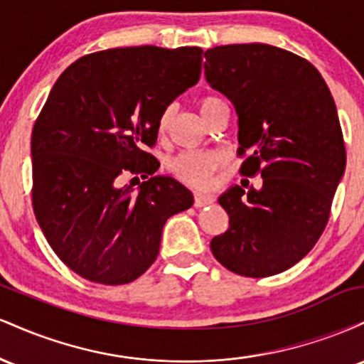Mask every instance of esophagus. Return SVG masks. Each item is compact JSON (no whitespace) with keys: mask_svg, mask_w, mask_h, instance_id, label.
Returning <instances> with one entry per match:
<instances>
[{"mask_svg":"<svg viewBox=\"0 0 364 364\" xmlns=\"http://www.w3.org/2000/svg\"><path fill=\"white\" fill-rule=\"evenodd\" d=\"M210 203H214V196L196 191V193H195V207H205V205H210Z\"/></svg>","mask_w":364,"mask_h":364,"instance_id":"obj_1","label":"esophagus"}]
</instances>
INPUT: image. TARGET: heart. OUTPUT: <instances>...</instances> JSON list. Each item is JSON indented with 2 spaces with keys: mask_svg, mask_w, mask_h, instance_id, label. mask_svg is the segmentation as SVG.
Instances as JSON below:
<instances>
[{
  "mask_svg": "<svg viewBox=\"0 0 364 364\" xmlns=\"http://www.w3.org/2000/svg\"><path fill=\"white\" fill-rule=\"evenodd\" d=\"M219 102L223 101L214 97V95H205L198 102L200 112L203 114V112H207L210 107H214ZM171 114H173V109L168 107V109H164V112H162L161 118H159V132L161 133H164L168 129ZM217 166H219V157L214 156V154L183 152L171 159L168 169L179 181H185L188 185L193 186H205L212 176V173L217 169Z\"/></svg>",
  "mask_w": 364,
  "mask_h": 364,
  "instance_id": "b5f03b06",
  "label": "heart"
}]
</instances>
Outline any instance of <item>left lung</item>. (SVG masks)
Masks as SVG:
<instances>
[{
  "label": "left lung",
  "mask_w": 364,
  "mask_h": 364,
  "mask_svg": "<svg viewBox=\"0 0 364 364\" xmlns=\"http://www.w3.org/2000/svg\"><path fill=\"white\" fill-rule=\"evenodd\" d=\"M203 68L236 109L241 174L263 178L260 190L235 185L219 196L229 228L210 250L237 275L281 274L318 241L344 174L336 102L310 61L275 46H217Z\"/></svg>",
  "instance_id": "left-lung-1"
}]
</instances>
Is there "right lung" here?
Instances as JSON below:
<instances>
[{"label": "right lung", "mask_w": 364, "mask_h": 364, "mask_svg": "<svg viewBox=\"0 0 364 364\" xmlns=\"http://www.w3.org/2000/svg\"><path fill=\"white\" fill-rule=\"evenodd\" d=\"M202 49L114 48L60 75L32 129V205L46 240L87 281L119 286L156 262L162 228L193 205L191 191L156 176L145 147L159 118L202 72ZM132 172L147 178L120 186ZM139 179V178H133Z\"/></svg>", "instance_id": "1"}]
</instances>
